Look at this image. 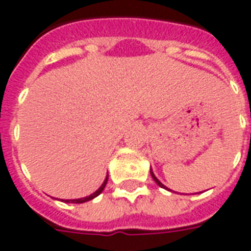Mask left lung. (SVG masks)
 <instances>
[{
	"instance_id": "left-lung-1",
	"label": "left lung",
	"mask_w": 251,
	"mask_h": 251,
	"mask_svg": "<svg viewBox=\"0 0 251 251\" xmlns=\"http://www.w3.org/2000/svg\"><path fill=\"white\" fill-rule=\"evenodd\" d=\"M151 176H152V179L154 180V181H156V184H157L158 187H161V188H165V189H168V191H171V189H169V188H167V187H165V185H164L163 183H161V181H160V180L157 179V177H156V175L153 174L152 168H151Z\"/></svg>"
}]
</instances>
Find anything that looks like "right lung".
Returning <instances> with one entry per match:
<instances>
[{"instance_id": "obj_1", "label": "right lung", "mask_w": 251, "mask_h": 251, "mask_svg": "<svg viewBox=\"0 0 251 251\" xmlns=\"http://www.w3.org/2000/svg\"><path fill=\"white\" fill-rule=\"evenodd\" d=\"M107 180H109V175H106V177H104L103 183H102V185L99 187L95 192H93L91 195H88V196H84V198H79V199H60V201H64V203H86V201H88V200H93L94 198H97L98 195L102 194V191L104 189V187H106V184H107ZM59 200V199H56Z\"/></svg>"}]
</instances>
